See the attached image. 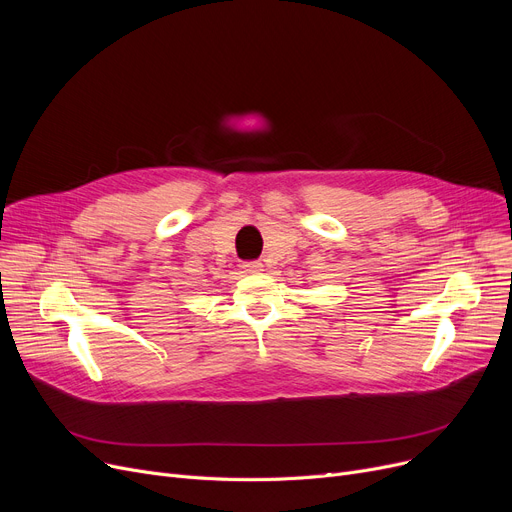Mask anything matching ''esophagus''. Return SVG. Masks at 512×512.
Returning <instances> with one entry per match:
<instances>
[{
	"label": "esophagus",
	"instance_id": "1",
	"mask_svg": "<svg viewBox=\"0 0 512 512\" xmlns=\"http://www.w3.org/2000/svg\"><path fill=\"white\" fill-rule=\"evenodd\" d=\"M243 271H245V274H257V271H261V261H245L243 265Z\"/></svg>",
	"mask_w": 512,
	"mask_h": 512
}]
</instances>
